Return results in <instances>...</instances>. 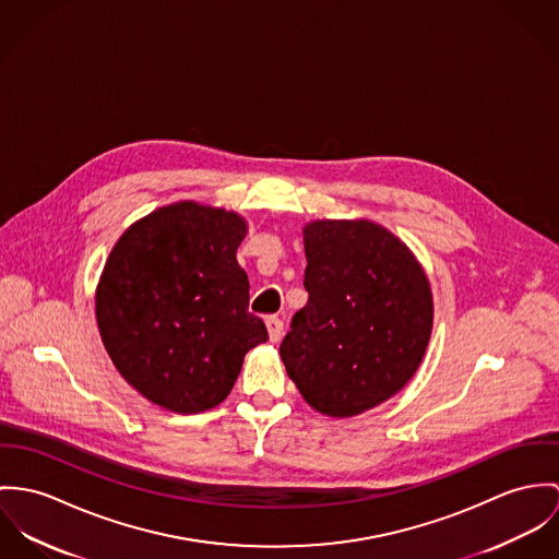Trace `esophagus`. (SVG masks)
Listing matches in <instances>:
<instances>
[{
    "mask_svg": "<svg viewBox=\"0 0 559 559\" xmlns=\"http://www.w3.org/2000/svg\"><path fill=\"white\" fill-rule=\"evenodd\" d=\"M265 325H267L270 341H272V343L281 341V336H283V319L276 317V314H270V317L265 319Z\"/></svg>",
    "mask_w": 559,
    "mask_h": 559,
    "instance_id": "obj_1",
    "label": "esophagus"
}]
</instances>
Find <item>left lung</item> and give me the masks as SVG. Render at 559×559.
I'll return each instance as SVG.
<instances>
[{
    "label": "left lung",
    "instance_id": "1",
    "mask_svg": "<svg viewBox=\"0 0 559 559\" xmlns=\"http://www.w3.org/2000/svg\"><path fill=\"white\" fill-rule=\"evenodd\" d=\"M305 252L309 302L281 358L312 409L358 416L418 371L433 330L431 285L414 252L365 218L312 221Z\"/></svg>",
    "mask_w": 559,
    "mask_h": 559
}]
</instances>
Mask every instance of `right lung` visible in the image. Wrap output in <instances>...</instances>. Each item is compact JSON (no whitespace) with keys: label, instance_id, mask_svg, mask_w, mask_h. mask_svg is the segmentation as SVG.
Listing matches in <instances>:
<instances>
[{"label":"right lung","instance_id":"obj_1","mask_svg":"<svg viewBox=\"0 0 559 559\" xmlns=\"http://www.w3.org/2000/svg\"><path fill=\"white\" fill-rule=\"evenodd\" d=\"M245 236L240 214L180 201L130 225L111 250L96 321L116 369L147 401L176 414L212 409L267 341L236 259Z\"/></svg>","mask_w":559,"mask_h":559}]
</instances>
